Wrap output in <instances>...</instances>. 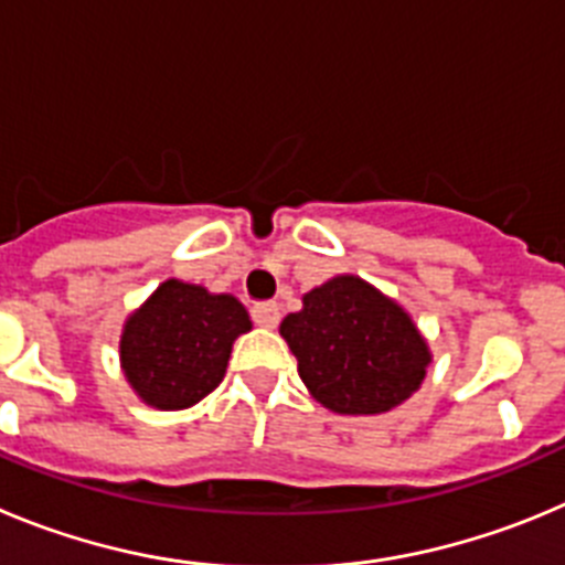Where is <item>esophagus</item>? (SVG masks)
I'll return each mask as SVG.
<instances>
[{"label": "esophagus", "instance_id": "esophagus-1", "mask_svg": "<svg viewBox=\"0 0 565 565\" xmlns=\"http://www.w3.org/2000/svg\"><path fill=\"white\" fill-rule=\"evenodd\" d=\"M253 320L264 329H276V323L281 320L278 303H256V307H253Z\"/></svg>", "mask_w": 565, "mask_h": 565}]
</instances>
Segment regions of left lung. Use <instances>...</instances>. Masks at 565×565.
Here are the masks:
<instances>
[{"label": "left lung", "mask_w": 565, "mask_h": 565, "mask_svg": "<svg viewBox=\"0 0 565 565\" xmlns=\"http://www.w3.org/2000/svg\"><path fill=\"white\" fill-rule=\"evenodd\" d=\"M298 374L323 408L385 414L422 385L430 349L411 315L358 276H334L281 320Z\"/></svg>", "instance_id": "8db88e82"}]
</instances>
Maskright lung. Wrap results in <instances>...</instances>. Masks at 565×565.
<instances>
[{"mask_svg": "<svg viewBox=\"0 0 565 565\" xmlns=\"http://www.w3.org/2000/svg\"><path fill=\"white\" fill-rule=\"evenodd\" d=\"M250 327L233 295L169 278L124 323L120 369L151 408H191L222 383L233 340Z\"/></svg>", "mask_w": 565, "mask_h": 565, "instance_id": "add662e5", "label": "right lung"}]
</instances>
